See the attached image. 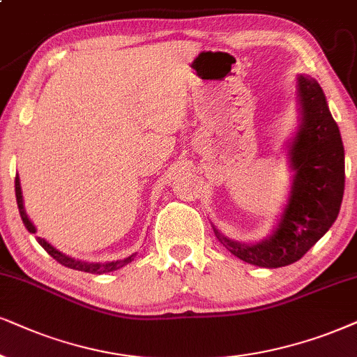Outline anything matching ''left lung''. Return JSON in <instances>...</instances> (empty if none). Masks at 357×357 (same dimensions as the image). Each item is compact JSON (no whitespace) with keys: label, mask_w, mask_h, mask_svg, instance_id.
<instances>
[{"label":"left lung","mask_w":357,"mask_h":357,"mask_svg":"<svg viewBox=\"0 0 357 357\" xmlns=\"http://www.w3.org/2000/svg\"><path fill=\"white\" fill-rule=\"evenodd\" d=\"M303 123L290 148L296 171L290 201L267 241L245 245L214 232L225 249L247 264L278 268L300 260L335 222L344 194V146L326 97L314 79L300 75Z\"/></svg>","instance_id":"obj_1"}]
</instances>
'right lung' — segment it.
Wrapping results in <instances>:
<instances>
[{
    "label": "right lung",
    "instance_id": "add662e5",
    "mask_svg": "<svg viewBox=\"0 0 357 357\" xmlns=\"http://www.w3.org/2000/svg\"><path fill=\"white\" fill-rule=\"evenodd\" d=\"M15 191H16V201H17V207H20V214H21V219L22 222H24L26 229L31 234L36 232V227L31 222L28 215H26V211H24V206H22V196H21V186H20V178L16 176L15 179ZM38 242L40 243V247H43L44 250L47 252L49 255L52 257L54 260H57L59 264H62L64 267H69V268H74V270H80V272H87V273H108V272H114V270H119L120 267H123V265L130 264L135 259V255H130L126 257L123 260H116V261H108V264H87V261H80V260H74L70 259V257H67L64 254H61L57 249H54L51 243L44 241V238L38 237Z\"/></svg>",
    "mask_w": 357,
    "mask_h": 357
}]
</instances>
